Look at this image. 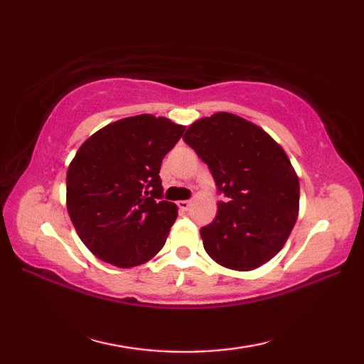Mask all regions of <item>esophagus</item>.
I'll return each instance as SVG.
<instances>
[{"label": "esophagus", "instance_id": "obj_1", "mask_svg": "<svg viewBox=\"0 0 364 364\" xmlns=\"http://www.w3.org/2000/svg\"><path fill=\"white\" fill-rule=\"evenodd\" d=\"M176 205H178V208H180L181 211H188L192 203L189 202V200H180V202H178Z\"/></svg>", "mask_w": 364, "mask_h": 364}]
</instances>
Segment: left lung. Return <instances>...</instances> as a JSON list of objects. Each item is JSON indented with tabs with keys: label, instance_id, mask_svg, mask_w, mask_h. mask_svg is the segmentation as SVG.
<instances>
[{
	"label": "left lung",
	"instance_id": "1",
	"mask_svg": "<svg viewBox=\"0 0 364 364\" xmlns=\"http://www.w3.org/2000/svg\"><path fill=\"white\" fill-rule=\"evenodd\" d=\"M183 139L228 197L200 230L206 253L241 272L266 264L283 249L299 215V176L288 154L264 129L231 112L196 120Z\"/></svg>",
	"mask_w": 364,
	"mask_h": 364
}]
</instances>
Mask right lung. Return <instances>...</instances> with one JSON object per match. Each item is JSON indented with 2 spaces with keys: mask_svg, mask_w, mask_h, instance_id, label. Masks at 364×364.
Masks as SVG:
<instances>
[{
  "mask_svg": "<svg viewBox=\"0 0 364 364\" xmlns=\"http://www.w3.org/2000/svg\"><path fill=\"white\" fill-rule=\"evenodd\" d=\"M186 127L141 114L98 129L67 170V211L84 245L122 269L144 264L166 244L175 203L161 200V162Z\"/></svg>",
  "mask_w": 364,
  "mask_h": 364,
  "instance_id": "right-lung-1",
  "label": "right lung"
}]
</instances>
